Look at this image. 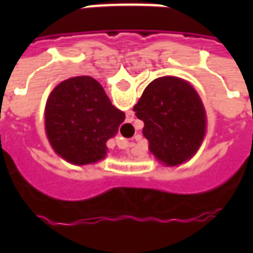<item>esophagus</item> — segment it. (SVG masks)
I'll return each mask as SVG.
<instances>
[{
  "mask_svg": "<svg viewBox=\"0 0 253 253\" xmlns=\"http://www.w3.org/2000/svg\"><path fill=\"white\" fill-rule=\"evenodd\" d=\"M116 145H118V148L119 149H128L131 146V143L126 141V139H123V138H119L118 141H116Z\"/></svg>",
  "mask_w": 253,
  "mask_h": 253,
  "instance_id": "esophagus-1",
  "label": "esophagus"
}]
</instances>
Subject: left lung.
Segmentation results:
<instances>
[{"instance_id":"obj_1","label":"left lung","mask_w":253,"mask_h":253,"mask_svg":"<svg viewBox=\"0 0 253 253\" xmlns=\"http://www.w3.org/2000/svg\"><path fill=\"white\" fill-rule=\"evenodd\" d=\"M150 152L173 167L195 153L206 128V114L196 90L177 77H161L149 84L134 105Z\"/></svg>"}]
</instances>
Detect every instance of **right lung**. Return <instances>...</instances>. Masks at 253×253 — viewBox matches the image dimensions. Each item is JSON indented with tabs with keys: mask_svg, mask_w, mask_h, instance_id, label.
Here are the masks:
<instances>
[{
	"mask_svg": "<svg viewBox=\"0 0 253 253\" xmlns=\"http://www.w3.org/2000/svg\"><path fill=\"white\" fill-rule=\"evenodd\" d=\"M125 112L112 105L104 89L88 76L57 85L46 104V132L52 149L76 165L96 163L107 154Z\"/></svg>",
	"mask_w": 253,
	"mask_h": 253,
	"instance_id": "right-lung-1",
	"label": "right lung"
}]
</instances>
